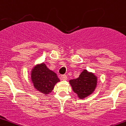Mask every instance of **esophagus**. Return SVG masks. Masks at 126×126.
Masks as SVG:
<instances>
[{
	"instance_id": "esophagus-1",
	"label": "esophagus",
	"mask_w": 126,
	"mask_h": 126,
	"mask_svg": "<svg viewBox=\"0 0 126 126\" xmlns=\"http://www.w3.org/2000/svg\"><path fill=\"white\" fill-rule=\"evenodd\" d=\"M67 76L66 75L61 76V80H67Z\"/></svg>"
}]
</instances>
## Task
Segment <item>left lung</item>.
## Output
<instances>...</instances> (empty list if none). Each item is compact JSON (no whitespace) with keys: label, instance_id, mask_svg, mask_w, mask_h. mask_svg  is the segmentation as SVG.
Here are the masks:
<instances>
[{"label":"left lung","instance_id":"1","mask_svg":"<svg viewBox=\"0 0 126 126\" xmlns=\"http://www.w3.org/2000/svg\"><path fill=\"white\" fill-rule=\"evenodd\" d=\"M97 78L94 73L84 69L78 78L69 80L74 92L80 99H84L93 94L97 86Z\"/></svg>","mask_w":126,"mask_h":126}]
</instances>
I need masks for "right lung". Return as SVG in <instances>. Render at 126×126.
Masks as SVG:
<instances>
[{"instance_id":"obj_1","label":"right lung","mask_w":126,"mask_h":126,"mask_svg":"<svg viewBox=\"0 0 126 126\" xmlns=\"http://www.w3.org/2000/svg\"><path fill=\"white\" fill-rule=\"evenodd\" d=\"M31 77L34 87L46 95L51 93L54 85L60 81L57 74L48 69L44 63L37 64L32 68Z\"/></svg>"}]
</instances>
